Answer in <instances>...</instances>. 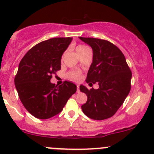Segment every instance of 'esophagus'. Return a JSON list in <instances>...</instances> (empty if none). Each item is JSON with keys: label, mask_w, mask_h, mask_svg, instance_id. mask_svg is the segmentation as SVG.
Returning a JSON list of instances; mask_svg holds the SVG:
<instances>
[{"label": "esophagus", "mask_w": 154, "mask_h": 154, "mask_svg": "<svg viewBox=\"0 0 154 154\" xmlns=\"http://www.w3.org/2000/svg\"><path fill=\"white\" fill-rule=\"evenodd\" d=\"M77 92H80V86H79V85H77Z\"/></svg>", "instance_id": "1"}]
</instances>
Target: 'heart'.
Here are the masks:
<instances>
[{
	"instance_id": "heart-1",
	"label": "heart",
	"mask_w": 154,
	"mask_h": 154,
	"mask_svg": "<svg viewBox=\"0 0 154 154\" xmlns=\"http://www.w3.org/2000/svg\"><path fill=\"white\" fill-rule=\"evenodd\" d=\"M88 48V47H86V46L85 45H78L77 47V51L83 49V48ZM70 77H71V79H73V80H79L80 79V72H78V71H75V72L71 73V74H70Z\"/></svg>"
}]
</instances>
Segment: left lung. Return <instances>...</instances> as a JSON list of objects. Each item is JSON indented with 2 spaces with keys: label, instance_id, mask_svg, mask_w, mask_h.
Segmentation results:
<instances>
[{
  "label": "left lung",
  "instance_id": "1",
  "mask_svg": "<svg viewBox=\"0 0 154 154\" xmlns=\"http://www.w3.org/2000/svg\"><path fill=\"white\" fill-rule=\"evenodd\" d=\"M92 48L93 60L86 77L88 84L97 83V89L80 85L87 95L83 113L94 120H104L116 114L130 91L132 73L123 53L106 40L79 37Z\"/></svg>",
  "mask_w": 154,
  "mask_h": 154
}]
</instances>
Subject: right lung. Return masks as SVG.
Instances as JSON below:
<instances>
[{"label": "right lung", "instance_id": "right-lung-1", "mask_svg": "<svg viewBox=\"0 0 154 154\" xmlns=\"http://www.w3.org/2000/svg\"><path fill=\"white\" fill-rule=\"evenodd\" d=\"M72 38H53L35 45L18 66L15 85L26 109L34 117L48 119L59 114L77 91L69 81L57 86L51 82L53 74L61 68L63 53Z\"/></svg>", "mask_w": 154, "mask_h": 154}]
</instances>
